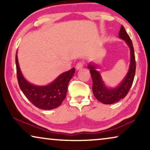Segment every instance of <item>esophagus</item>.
<instances>
[{
	"label": "esophagus",
	"mask_w": 150,
	"mask_h": 150,
	"mask_svg": "<svg viewBox=\"0 0 150 150\" xmlns=\"http://www.w3.org/2000/svg\"><path fill=\"white\" fill-rule=\"evenodd\" d=\"M83 65H84L83 61H79V62L76 64V69H80L83 67Z\"/></svg>",
	"instance_id": "34e87169"
}]
</instances>
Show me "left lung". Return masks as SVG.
Instances as JSON below:
<instances>
[{
	"label": "left lung",
	"instance_id": "1",
	"mask_svg": "<svg viewBox=\"0 0 150 150\" xmlns=\"http://www.w3.org/2000/svg\"><path fill=\"white\" fill-rule=\"evenodd\" d=\"M119 35L121 39L126 41V44L130 47V64L126 76L117 87L112 89H108L106 87L102 81L100 73L96 70V66L92 64L88 65V68L90 69V73L93 81L92 90L93 95L98 101L105 104H113L126 97L132 85L136 71V61L132 42L123 25L121 26Z\"/></svg>",
	"mask_w": 150,
	"mask_h": 150
}]
</instances>
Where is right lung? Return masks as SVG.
I'll list each match as a JSON object with an SVG mask.
<instances>
[{"mask_svg": "<svg viewBox=\"0 0 150 150\" xmlns=\"http://www.w3.org/2000/svg\"><path fill=\"white\" fill-rule=\"evenodd\" d=\"M16 71L19 87L26 98L36 107L42 110L56 108L62 104L66 97L67 86L75 73V68L65 71L46 86H35L26 81L22 74L16 55Z\"/></svg>", "mask_w": 150, "mask_h": 150, "instance_id": "obj_1", "label": "right lung"}]
</instances>
